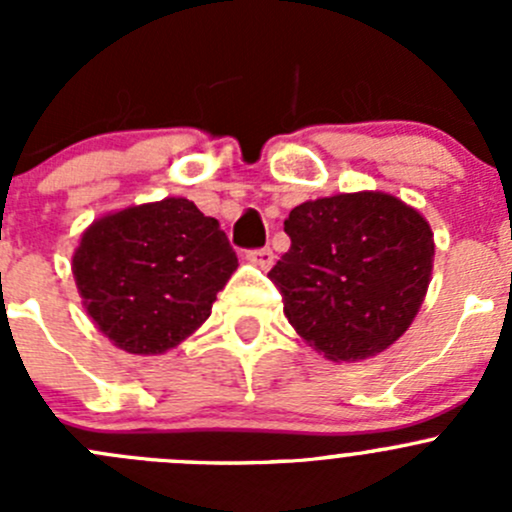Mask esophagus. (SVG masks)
<instances>
[{
    "mask_svg": "<svg viewBox=\"0 0 512 512\" xmlns=\"http://www.w3.org/2000/svg\"><path fill=\"white\" fill-rule=\"evenodd\" d=\"M247 260H250L252 265L260 267V270H270V267L275 265V252H272L270 247H260V250L247 252Z\"/></svg>",
    "mask_w": 512,
    "mask_h": 512,
    "instance_id": "obj_1",
    "label": "esophagus"
}]
</instances>
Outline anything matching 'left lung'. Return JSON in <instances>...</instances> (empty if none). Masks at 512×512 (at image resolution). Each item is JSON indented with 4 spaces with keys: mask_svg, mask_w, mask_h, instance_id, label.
Listing matches in <instances>:
<instances>
[{
    "mask_svg": "<svg viewBox=\"0 0 512 512\" xmlns=\"http://www.w3.org/2000/svg\"><path fill=\"white\" fill-rule=\"evenodd\" d=\"M289 250L270 270L285 317L332 361L389 349L421 309L433 232L421 213L379 190L307 200L285 220Z\"/></svg>",
    "mask_w": 512,
    "mask_h": 512,
    "instance_id": "8db88e82",
    "label": "left lung"
}]
</instances>
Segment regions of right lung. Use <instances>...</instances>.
Listing matches in <instances>:
<instances>
[{
    "label": "right lung",
    "mask_w": 512,
    "mask_h": 512,
    "mask_svg": "<svg viewBox=\"0 0 512 512\" xmlns=\"http://www.w3.org/2000/svg\"><path fill=\"white\" fill-rule=\"evenodd\" d=\"M71 270L96 327L123 352L153 356L210 317L237 255L218 220L165 198L94 220Z\"/></svg>",
    "instance_id": "right-lung-1"
}]
</instances>
